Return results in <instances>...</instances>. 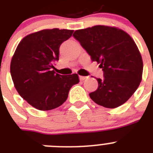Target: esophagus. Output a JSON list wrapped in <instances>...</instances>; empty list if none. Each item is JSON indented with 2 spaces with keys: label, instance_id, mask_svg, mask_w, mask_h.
Returning <instances> with one entry per match:
<instances>
[{
  "label": "esophagus",
  "instance_id": "1",
  "mask_svg": "<svg viewBox=\"0 0 153 153\" xmlns=\"http://www.w3.org/2000/svg\"><path fill=\"white\" fill-rule=\"evenodd\" d=\"M87 76H79V79H80L81 81H83V80H85V79H87Z\"/></svg>",
  "mask_w": 153,
  "mask_h": 153
}]
</instances>
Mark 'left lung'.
<instances>
[{
    "label": "left lung",
    "instance_id": "8db88e82",
    "mask_svg": "<svg viewBox=\"0 0 153 153\" xmlns=\"http://www.w3.org/2000/svg\"><path fill=\"white\" fill-rule=\"evenodd\" d=\"M73 36L103 70V79H97L98 88L90 93L92 100L110 109L125 103L143 75L142 56L133 39L120 28L104 25L77 30Z\"/></svg>",
    "mask_w": 153,
    "mask_h": 153
}]
</instances>
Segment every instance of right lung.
<instances>
[{
	"instance_id": "1",
	"label": "right lung",
	"mask_w": 153,
	"mask_h": 153,
	"mask_svg": "<svg viewBox=\"0 0 153 153\" xmlns=\"http://www.w3.org/2000/svg\"><path fill=\"white\" fill-rule=\"evenodd\" d=\"M73 30L45 29L19 43L10 62L14 87L24 100L39 110H51L67 100L70 88L79 82L76 74L60 75L52 70L59 60L60 46Z\"/></svg>"
}]
</instances>
